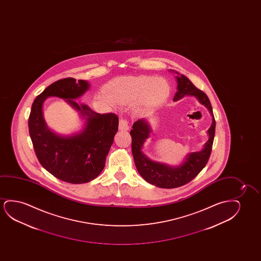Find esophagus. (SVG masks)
Wrapping results in <instances>:
<instances>
[{"label": "esophagus", "instance_id": "1", "mask_svg": "<svg viewBox=\"0 0 261 261\" xmlns=\"http://www.w3.org/2000/svg\"><path fill=\"white\" fill-rule=\"evenodd\" d=\"M118 128L120 131H127L129 129L128 121L125 118H121L119 120V125Z\"/></svg>", "mask_w": 261, "mask_h": 261}]
</instances>
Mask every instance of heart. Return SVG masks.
Here are the masks:
<instances>
[{
    "instance_id": "1",
    "label": "heart",
    "mask_w": 261,
    "mask_h": 261,
    "mask_svg": "<svg viewBox=\"0 0 261 261\" xmlns=\"http://www.w3.org/2000/svg\"><path fill=\"white\" fill-rule=\"evenodd\" d=\"M102 99L111 104H135V111L139 115L161 105L169 94V85L162 77L150 75H123L112 79L106 86Z\"/></svg>"
}]
</instances>
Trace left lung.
<instances>
[{
	"mask_svg": "<svg viewBox=\"0 0 261 261\" xmlns=\"http://www.w3.org/2000/svg\"><path fill=\"white\" fill-rule=\"evenodd\" d=\"M176 74L177 91L173 100H181L186 95L194 96L200 104L207 108L212 116V124L207 129L208 140L203 145V149L188 154L181 164L169 166L165 163L153 161L143 153L144 143L150 138L151 128L147 118H141L134 123L130 135L132 137V152L136 167L140 175L146 182L161 188H176L192 181L207 164L211 156L212 144L214 141L215 121L211 101L206 93L198 89L186 75L179 74L175 70H170Z\"/></svg>",
	"mask_w": 261,
	"mask_h": 261,
	"instance_id": "obj_1",
	"label": "left lung"
}]
</instances>
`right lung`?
I'll use <instances>...</instances> for the list:
<instances>
[{
    "label": "right lung",
    "instance_id": "1",
    "mask_svg": "<svg viewBox=\"0 0 261 261\" xmlns=\"http://www.w3.org/2000/svg\"><path fill=\"white\" fill-rule=\"evenodd\" d=\"M90 88L86 80H58L34 100L29 116V135L36 157L56 178L70 184H84L96 178L103 170L105 161L118 129V118L113 113L100 114L75 99ZM49 96L64 98L85 119L81 132L61 136L47 127L43 118L44 101Z\"/></svg>",
    "mask_w": 261,
    "mask_h": 261
}]
</instances>
